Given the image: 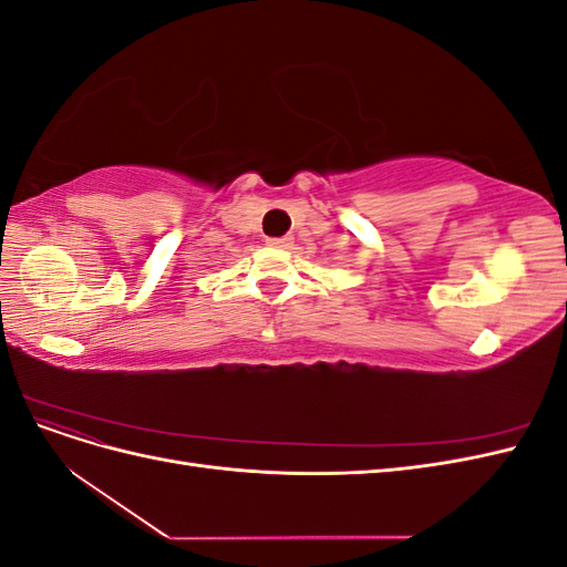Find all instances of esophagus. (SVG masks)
Wrapping results in <instances>:
<instances>
[{
    "label": "esophagus",
    "instance_id": "esophagus-1",
    "mask_svg": "<svg viewBox=\"0 0 567 567\" xmlns=\"http://www.w3.org/2000/svg\"><path fill=\"white\" fill-rule=\"evenodd\" d=\"M269 246H274V248H290V246H293V238H290V236L269 238Z\"/></svg>",
    "mask_w": 567,
    "mask_h": 567
}]
</instances>
